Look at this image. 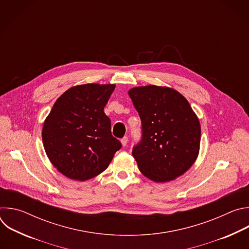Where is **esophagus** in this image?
I'll return each instance as SVG.
<instances>
[{
  "mask_svg": "<svg viewBox=\"0 0 249 249\" xmlns=\"http://www.w3.org/2000/svg\"><path fill=\"white\" fill-rule=\"evenodd\" d=\"M121 143H122V146H123V147L127 146V144H128V137H124V138H122V140H121Z\"/></svg>",
  "mask_w": 249,
  "mask_h": 249,
  "instance_id": "34e87169",
  "label": "esophagus"
}]
</instances>
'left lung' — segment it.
Returning a JSON list of instances; mask_svg holds the SVG:
<instances>
[{
	"label": "left lung",
	"instance_id": "1",
	"mask_svg": "<svg viewBox=\"0 0 249 249\" xmlns=\"http://www.w3.org/2000/svg\"><path fill=\"white\" fill-rule=\"evenodd\" d=\"M128 93L142 122V139L132 151L140 171L156 182L182 175L195 162L201 140L189 102L166 87H137Z\"/></svg>",
	"mask_w": 249,
	"mask_h": 249
}]
</instances>
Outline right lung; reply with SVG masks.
Returning <instances> with one entry per match:
<instances>
[{"label": "right lung", "mask_w": 249, "mask_h": 249, "mask_svg": "<svg viewBox=\"0 0 249 249\" xmlns=\"http://www.w3.org/2000/svg\"><path fill=\"white\" fill-rule=\"evenodd\" d=\"M115 85L87 84L66 90L45 119L42 141L52 164L71 179L85 181L104 171L120 141L103 109Z\"/></svg>", "instance_id": "right-lung-1"}]
</instances>
